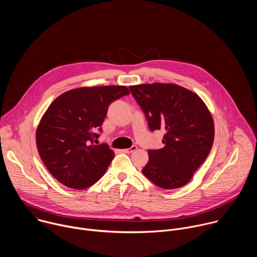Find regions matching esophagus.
<instances>
[{
    "mask_svg": "<svg viewBox=\"0 0 257 257\" xmlns=\"http://www.w3.org/2000/svg\"><path fill=\"white\" fill-rule=\"evenodd\" d=\"M136 150H137V146H136V145H132L131 148L126 149V150H123V152H124V153H126V154H131V153L135 152Z\"/></svg>",
    "mask_w": 257,
    "mask_h": 257,
    "instance_id": "obj_1",
    "label": "esophagus"
}]
</instances>
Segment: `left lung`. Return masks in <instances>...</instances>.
I'll return each instance as SVG.
<instances>
[{"label":"left lung","mask_w":257,"mask_h":257,"mask_svg":"<svg viewBox=\"0 0 257 257\" xmlns=\"http://www.w3.org/2000/svg\"><path fill=\"white\" fill-rule=\"evenodd\" d=\"M129 88L151 131H165V146L149 151L143 175L164 189L184 186L212 148L214 125L207 106L196 93L176 84H140Z\"/></svg>","instance_id":"left-lung-1"}]
</instances>
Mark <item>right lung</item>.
Returning <instances> with one entry per match:
<instances>
[{
	"mask_svg": "<svg viewBox=\"0 0 257 257\" xmlns=\"http://www.w3.org/2000/svg\"><path fill=\"white\" fill-rule=\"evenodd\" d=\"M129 93L126 86L81 87L50 104L36 130V145L45 166L63 185L85 189L105 173L115 154L107 144L94 142L108 105Z\"/></svg>",
	"mask_w": 257,
	"mask_h": 257,
	"instance_id": "1",
	"label": "right lung"
}]
</instances>
